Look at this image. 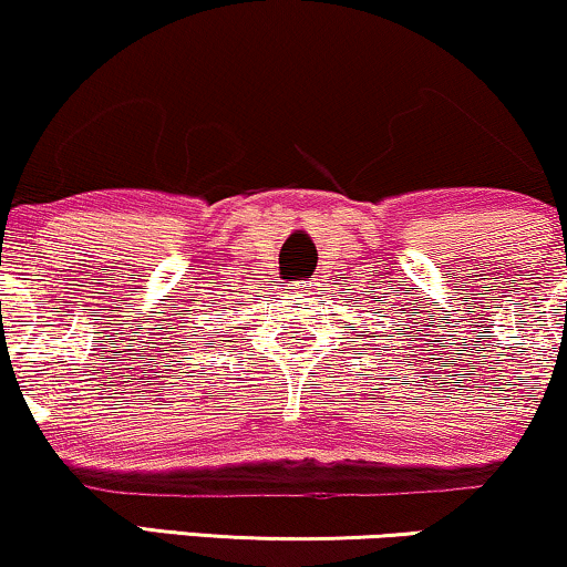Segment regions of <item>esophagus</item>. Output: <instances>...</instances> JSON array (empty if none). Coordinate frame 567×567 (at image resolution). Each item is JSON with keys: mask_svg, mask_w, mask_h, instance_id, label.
I'll return each instance as SVG.
<instances>
[{"mask_svg": "<svg viewBox=\"0 0 567 567\" xmlns=\"http://www.w3.org/2000/svg\"><path fill=\"white\" fill-rule=\"evenodd\" d=\"M295 289L299 291V295H305V297H312V295H318V284H312V281H307V284H297Z\"/></svg>", "mask_w": 567, "mask_h": 567, "instance_id": "obj_1", "label": "esophagus"}]
</instances>
